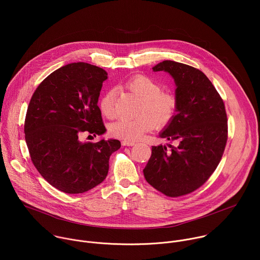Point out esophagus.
Masks as SVG:
<instances>
[{"label":"esophagus","mask_w":260,"mask_h":260,"mask_svg":"<svg viewBox=\"0 0 260 260\" xmlns=\"http://www.w3.org/2000/svg\"><path fill=\"white\" fill-rule=\"evenodd\" d=\"M121 144H122V146H134L136 143L132 142V141H122Z\"/></svg>","instance_id":"34e87169"}]
</instances>
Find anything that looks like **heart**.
I'll list each match as a JSON object with an SVG mask.
<instances>
[{
	"label": "heart",
	"mask_w": 260,
	"mask_h": 260,
	"mask_svg": "<svg viewBox=\"0 0 260 260\" xmlns=\"http://www.w3.org/2000/svg\"><path fill=\"white\" fill-rule=\"evenodd\" d=\"M125 87L136 94L141 104L136 118H122L110 126L112 136L125 141H137L147 132L156 127L168 125L174 118L177 111V100L173 94L164 92L162 86L150 77L138 75L125 83ZM116 91L108 90L101 99L99 107L102 114L112 119L115 111Z\"/></svg>",
	"instance_id": "b5f03b06"
}]
</instances>
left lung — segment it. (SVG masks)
I'll return each mask as SVG.
<instances>
[{
    "mask_svg": "<svg viewBox=\"0 0 260 260\" xmlns=\"http://www.w3.org/2000/svg\"><path fill=\"white\" fill-rule=\"evenodd\" d=\"M173 77L177 111L159 137L179 145L152 146L143 170L146 181L164 194H188L210 178L220 162L228 141L224 103L205 74L188 64L164 60L152 68Z\"/></svg>",
    "mask_w": 260,
    "mask_h": 260,
    "instance_id": "8db88e82",
    "label": "left lung"
}]
</instances>
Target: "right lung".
<instances>
[{"mask_svg":"<svg viewBox=\"0 0 260 260\" xmlns=\"http://www.w3.org/2000/svg\"><path fill=\"white\" fill-rule=\"evenodd\" d=\"M107 72L86 62L66 64L35 90L24 121L30 159L56 189L70 194L86 192L101 184L109 158L120 148L118 140L82 142L83 133L105 134L98 106Z\"/></svg>","mask_w":260,"mask_h":260,"instance_id":"obj_1","label":"right lung"}]
</instances>
